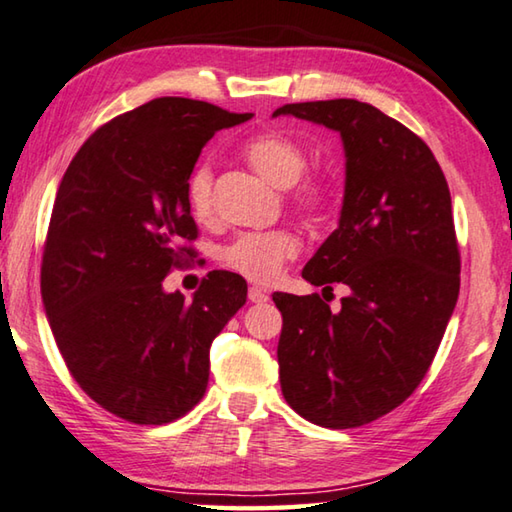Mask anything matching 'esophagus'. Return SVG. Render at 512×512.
I'll list each match as a JSON object with an SVG mask.
<instances>
[{
    "mask_svg": "<svg viewBox=\"0 0 512 512\" xmlns=\"http://www.w3.org/2000/svg\"><path fill=\"white\" fill-rule=\"evenodd\" d=\"M248 300H250V303L262 305V303H269V294H266V291L259 289V287H250L248 289Z\"/></svg>",
    "mask_w": 512,
    "mask_h": 512,
    "instance_id": "obj_1",
    "label": "esophagus"
}]
</instances>
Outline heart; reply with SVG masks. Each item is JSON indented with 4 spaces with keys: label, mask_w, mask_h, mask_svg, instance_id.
Segmentation results:
<instances>
[{
    "label": "heart",
    "mask_w": 512,
    "mask_h": 512,
    "mask_svg": "<svg viewBox=\"0 0 512 512\" xmlns=\"http://www.w3.org/2000/svg\"><path fill=\"white\" fill-rule=\"evenodd\" d=\"M243 157L266 182L278 189L294 186L307 168V154L296 141L282 134H262L243 145ZM291 202L300 209H316L326 200V189L316 182L296 186L289 193ZM186 200L191 212L200 221L214 214V175L209 164H198L191 170L186 182ZM300 250V241L291 230L246 232L234 237L221 250V262L227 269L241 273L255 282H271L278 278L282 264L294 259Z\"/></svg>",
    "instance_id": "obj_1"
}]
</instances>
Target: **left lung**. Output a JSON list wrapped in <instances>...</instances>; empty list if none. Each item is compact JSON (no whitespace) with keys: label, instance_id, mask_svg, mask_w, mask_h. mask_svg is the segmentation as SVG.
<instances>
[{"label":"left lung","instance_id":"1","mask_svg":"<svg viewBox=\"0 0 512 512\" xmlns=\"http://www.w3.org/2000/svg\"><path fill=\"white\" fill-rule=\"evenodd\" d=\"M278 116L342 136L339 223L303 278L351 289L339 312L319 294H273L282 312V396L316 426L355 428L415 392L456 307L460 253L449 184L431 148L367 102L285 104Z\"/></svg>","mask_w":512,"mask_h":512}]
</instances>
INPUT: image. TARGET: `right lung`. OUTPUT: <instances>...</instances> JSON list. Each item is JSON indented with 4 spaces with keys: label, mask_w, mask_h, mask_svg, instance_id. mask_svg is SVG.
Listing matches in <instances>:
<instances>
[{
    "label": "right lung",
    "mask_w": 512,
    "mask_h": 512,
    "mask_svg": "<svg viewBox=\"0 0 512 512\" xmlns=\"http://www.w3.org/2000/svg\"><path fill=\"white\" fill-rule=\"evenodd\" d=\"M189 97H157L81 145L56 193L40 291L79 387L132 424H168L196 405L209 346L246 303L237 273L212 271L186 300L164 278L198 237L186 182L218 129L246 123Z\"/></svg>",
    "instance_id": "add662e5"
}]
</instances>
